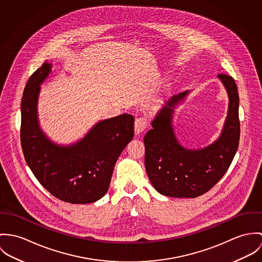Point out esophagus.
<instances>
[{
  "label": "esophagus",
  "mask_w": 262,
  "mask_h": 262,
  "mask_svg": "<svg viewBox=\"0 0 262 262\" xmlns=\"http://www.w3.org/2000/svg\"><path fill=\"white\" fill-rule=\"evenodd\" d=\"M148 126V119L145 117H138L135 121V133L136 135H139L143 133L145 128Z\"/></svg>",
  "instance_id": "34e87169"
}]
</instances>
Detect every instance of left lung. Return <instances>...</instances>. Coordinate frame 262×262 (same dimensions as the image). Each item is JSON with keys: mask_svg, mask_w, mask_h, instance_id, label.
Instances as JSON below:
<instances>
[{"mask_svg": "<svg viewBox=\"0 0 262 262\" xmlns=\"http://www.w3.org/2000/svg\"><path fill=\"white\" fill-rule=\"evenodd\" d=\"M229 97L228 116L217 142L202 149H187L180 145L171 125L174 107L188 91L174 95L155 118L146 133L145 164L154 188L162 195L196 198L213 188L229 169L240 139L239 95L232 76L220 73Z\"/></svg>", "mask_w": 262, "mask_h": 262, "instance_id": "1", "label": "left lung"}]
</instances>
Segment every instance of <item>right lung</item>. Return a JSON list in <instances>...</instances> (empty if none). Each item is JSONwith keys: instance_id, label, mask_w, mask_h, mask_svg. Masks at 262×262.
Returning <instances> with one entry per match:
<instances>
[{"instance_id": "add662e5", "label": "right lung", "mask_w": 262, "mask_h": 262, "mask_svg": "<svg viewBox=\"0 0 262 262\" xmlns=\"http://www.w3.org/2000/svg\"><path fill=\"white\" fill-rule=\"evenodd\" d=\"M51 71L43 63L29 78L21 102V145L32 173L59 200L93 203L107 192L117 159L134 138L135 118L123 114L98 122L71 146L51 143L39 128L36 105L40 84Z\"/></svg>"}]
</instances>
